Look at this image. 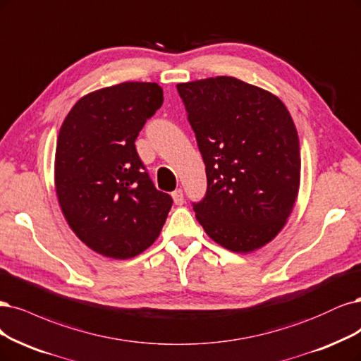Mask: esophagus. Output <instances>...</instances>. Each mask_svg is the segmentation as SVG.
I'll return each mask as SVG.
<instances>
[{"label": "esophagus", "mask_w": 361, "mask_h": 361, "mask_svg": "<svg viewBox=\"0 0 361 361\" xmlns=\"http://www.w3.org/2000/svg\"><path fill=\"white\" fill-rule=\"evenodd\" d=\"M171 197H173V202H175V204H178V206L183 204V191L180 188L176 190V191H173Z\"/></svg>", "instance_id": "esophagus-1"}]
</instances>
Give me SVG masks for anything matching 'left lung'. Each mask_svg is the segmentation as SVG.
I'll use <instances>...</instances> for the list:
<instances>
[{
  "label": "left lung",
  "instance_id": "8db88e82",
  "mask_svg": "<svg viewBox=\"0 0 361 361\" xmlns=\"http://www.w3.org/2000/svg\"><path fill=\"white\" fill-rule=\"evenodd\" d=\"M206 166L207 191L192 203L210 239L252 252L283 228L300 186V143L276 95L235 78L179 83Z\"/></svg>",
  "mask_w": 361,
  "mask_h": 361
}]
</instances>
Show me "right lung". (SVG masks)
Masks as SVG:
<instances>
[{
  "mask_svg": "<svg viewBox=\"0 0 361 361\" xmlns=\"http://www.w3.org/2000/svg\"><path fill=\"white\" fill-rule=\"evenodd\" d=\"M163 100L157 83L123 82L82 97L61 126L58 202L74 234L104 257L142 254L171 209V197L155 188L134 145Z\"/></svg>",
  "mask_w": 361,
  "mask_h": 361,
  "instance_id": "add662e5",
  "label": "right lung"
}]
</instances>
